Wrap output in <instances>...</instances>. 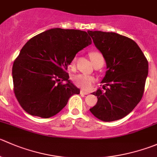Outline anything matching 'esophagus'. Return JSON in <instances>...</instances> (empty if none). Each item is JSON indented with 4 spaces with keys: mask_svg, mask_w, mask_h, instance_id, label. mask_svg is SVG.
Listing matches in <instances>:
<instances>
[{
    "mask_svg": "<svg viewBox=\"0 0 157 157\" xmlns=\"http://www.w3.org/2000/svg\"><path fill=\"white\" fill-rule=\"evenodd\" d=\"M80 94H83V95H87V94H89V93L86 92V91H84V90H80Z\"/></svg>",
    "mask_w": 157,
    "mask_h": 157,
    "instance_id": "1",
    "label": "esophagus"
}]
</instances>
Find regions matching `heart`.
Returning <instances> with one entry per match:
<instances>
[{
  "instance_id": "1",
  "label": "heart",
  "mask_w": 157,
  "mask_h": 157,
  "mask_svg": "<svg viewBox=\"0 0 157 157\" xmlns=\"http://www.w3.org/2000/svg\"><path fill=\"white\" fill-rule=\"evenodd\" d=\"M90 58L91 61H92L93 64H95L97 63V62L98 60H100V59H103V56L101 55V54L97 51H92V52L90 53ZM76 62V58L74 57L72 60L71 63V66L74 67ZM73 82H74V84L76 85L78 87L81 88V89L85 90H89L90 89L92 86L93 83L95 82V79L94 77H91V76L88 75H84V74H77V75L74 76L72 78Z\"/></svg>"
}]
</instances>
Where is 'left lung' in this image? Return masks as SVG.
<instances>
[{
	"label": "left lung",
	"mask_w": 157,
	"mask_h": 157,
	"mask_svg": "<svg viewBox=\"0 0 157 157\" xmlns=\"http://www.w3.org/2000/svg\"><path fill=\"white\" fill-rule=\"evenodd\" d=\"M87 33L103 54L107 68L102 80L105 91L98 89L93 93L97 103L90 110L105 122L122 119L142 99L148 75L147 59L130 38L113 32Z\"/></svg>",
	"instance_id": "8db88e82"
}]
</instances>
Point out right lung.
<instances>
[{
    "mask_svg": "<svg viewBox=\"0 0 157 157\" xmlns=\"http://www.w3.org/2000/svg\"><path fill=\"white\" fill-rule=\"evenodd\" d=\"M91 43L86 31L54 28L24 44L13 62L12 77L15 97L27 113L49 118L66 106L71 96L80 94L66 71L76 54Z\"/></svg>",
    "mask_w": 157,
    "mask_h": 157,
    "instance_id": "add662e5",
    "label": "right lung"
}]
</instances>
